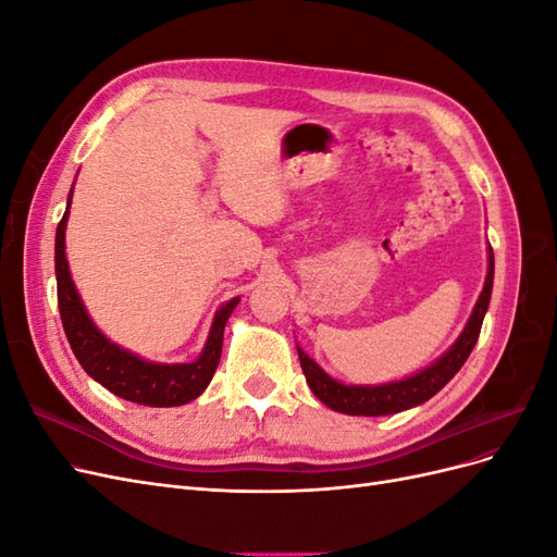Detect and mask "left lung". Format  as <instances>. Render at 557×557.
I'll list each match as a JSON object with an SVG mask.
<instances>
[{
    "label": "left lung",
    "instance_id": "8db88e82",
    "mask_svg": "<svg viewBox=\"0 0 557 557\" xmlns=\"http://www.w3.org/2000/svg\"><path fill=\"white\" fill-rule=\"evenodd\" d=\"M493 276H495V258H493V248H487L485 285L462 334L458 336V342H455L434 364H430L428 369H423V372H418L409 379L383 383V385H346L325 374L305 350L297 348L301 372L307 376L311 393L323 401L325 407L348 416H387V413L407 411L411 407H418V404L428 401L460 372V367L467 362L471 348L476 346L481 325H483V315L487 311V305H491Z\"/></svg>",
    "mask_w": 557,
    "mask_h": 557
}]
</instances>
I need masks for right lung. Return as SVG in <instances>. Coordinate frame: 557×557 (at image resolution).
<instances>
[{"mask_svg": "<svg viewBox=\"0 0 557 557\" xmlns=\"http://www.w3.org/2000/svg\"><path fill=\"white\" fill-rule=\"evenodd\" d=\"M70 205L72 193L55 232V276L62 327L81 367L113 395L134 404H144V407H181V404L199 397L211 383L218 362H221L225 323L234 307L239 305V297L230 299L227 305L218 309L207 346L195 362L158 364L141 360L134 352L111 344L95 327L70 274V262L64 256V230L66 218H70Z\"/></svg>", "mask_w": 557, "mask_h": 557, "instance_id": "1", "label": "right lung"}]
</instances>
